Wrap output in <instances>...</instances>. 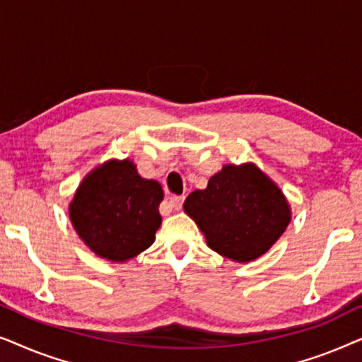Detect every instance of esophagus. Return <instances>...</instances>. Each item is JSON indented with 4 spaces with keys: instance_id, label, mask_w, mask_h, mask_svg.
I'll list each match as a JSON object with an SVG mask.
<instances>
[{
    "instance_id": "obj_1",
    "label": "esophagus",
    "mask_w": 362,
    "mask_h": 362,
    "mask_svg": "<svg viewBox=\"0 0 362 362\" xmlns=\"http://www.w3.org/2000/svg\"><path fill=\"white\" fill-rule=\"evenodd\" d=\"M182 202H185V196H171L170 197V206L176 211L181 209Z\"/></svg>"
}]
</instances>
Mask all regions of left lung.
I'll return each mask as SVG.
<instances>
[{
    "mask_svg": "<svg viewBox=\"0 0 362 362\" xmlns=\"http://www.w3.org/2000/svg\"><path fill=\"white\" fill-rule=\"evenodd\" d=\"M185 212L212 250L237 262L265 254L290 222L284 192L254 165L222 168L206 189L187 196Z\"/></svg>",
    "mask_w": 362,
    "mask_h": 362,
    "instance_id": "obj_1",
    "label": "left lung"
}]
</instances>
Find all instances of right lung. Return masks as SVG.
<instances>
[{
	"label": "right lung",
	"instance_id": "add662e5",
	"mask_svg": "<svg viewBox=\"0 0 362 362\" xmlns=\"http://www.w3.org/2000/svg\"><path fill=\"white\" fill-rule=\"evenodd\" d=\"M160 182L138 175L132 161H108L93 170L71 202V221L97 255L133 259L155 240L161 224Z\"/></svg>",
	"mask_w": 362,
	"mask_h": 362
}]
</instances>
